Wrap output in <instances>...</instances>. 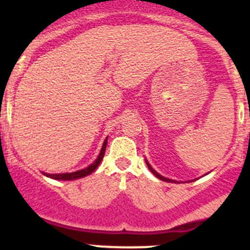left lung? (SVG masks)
Listing matches in <instances>:
<instances>
[{"mask_svg": "<svg viewBox=\"0 0 250 250\" xmlns=\"http://www.w3.org/2000/svg\"><path fill=\"white\" fill-rule=\"evenodd\" d=\"M146 165H147V167H149V169H150V171H151V173L154 174V175H155L156 178L161 179V180H164V182H171V180H170V179H167V178H164V176H161L160 174H158V173H156L155 170H154V169H152L151 167H150V164H149V163H147V161H146Z\"/></svg>", "mask_w": 250, "mask_h": 250, "instance_id": "obj_1", "label": "left lung"}]
</instances>
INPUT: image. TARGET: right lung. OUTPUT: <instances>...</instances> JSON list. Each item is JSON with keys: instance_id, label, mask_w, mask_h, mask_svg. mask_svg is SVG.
<instances>
[{"instance_id": "add662e5", "label": "right lung", "mask_w": 250, "mask_h": 250, "mask_svg": "<svg viewBox=\"0 0 250 250\" xmlns=\"http://www.w3.org/2000/svg\"><path fill=\"white\" fill-rule=\"evenodd\" d=\"M106 144H107V140L104 141V145L101 147V151L99 154L98 159L92 163L90 167H85L83 170H79V171H75V173H66V174H45L46 176L48 178H52V179H56V180H74V179H79V178H83L86 175H90V174L94 171L96 167H99V164L101 163L104 158V154H105V150H106Z\"/></svg>"}]
</instances>
